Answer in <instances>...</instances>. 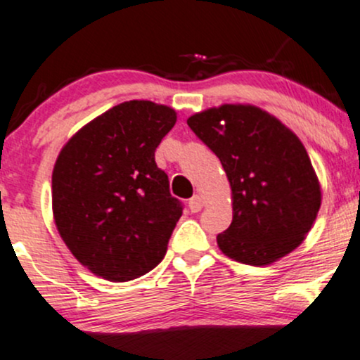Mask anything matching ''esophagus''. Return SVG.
I'll return each mask as SVG.
<instances>
[{"label": "esophagus", "mask_w": 360, "mask_h": 360, "mask_svg": "<svg viewBox=\"0 0 360 360\" xmlns=\"http://www.w3.org/2000/svg\"><path fill=\"white\" fill-rule=\"evenodd\" d=\"M188 209H191V212H199L202 209V199L199 195H193L191 200H188Z\"/></svg>", "instance_id": "34e87169"}]
</instances>
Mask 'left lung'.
<instances>
[{"instance_id":"left-lung-1","label":"left lung","mask_w":360,"mask_h":360,"mask_svg":"<svg viewBox=\"0 0 360 360\" xmlns=\"http://www.w3.org/2000/svg\"><path fill=\"white\" fill-rule=\"evenodd\" d=\"M187 124L219 158L231 185L233 221L217 234L221 252L262 267L297 248L321 205L300 137L253 105H221Z\"/></svg>"}]
</instances>
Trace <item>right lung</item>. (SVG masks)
I'll use <instances>...</instances> for the list:
<instances>
[{"label": "right lung", "instance_id": "obj_1", "mask_svg": "<svg viewBox=\"0 0 360 360\" xmlns=\"http://www.w3.org/2000/svg\"><path fill=\"white\" fill-rule=\"evenodd\" d=\"M176 122L167 105L131 100L79 129L52 172V211L79 264L112 282L163 260L184 205L155 151Z\"/></svg>", "mask_w": 360, "mask_h": 360}]
</instances>
